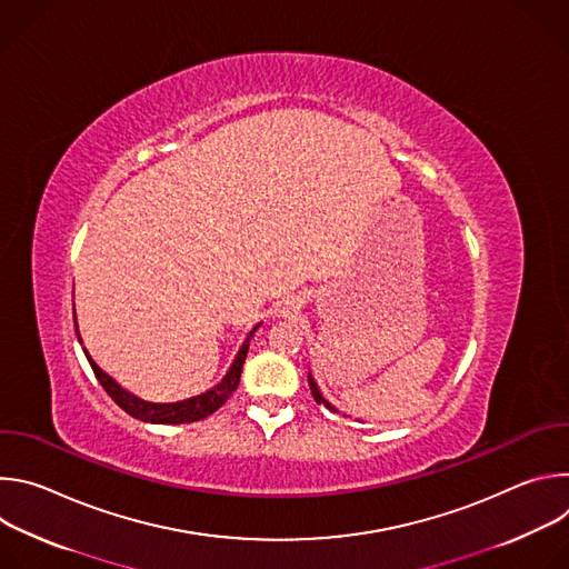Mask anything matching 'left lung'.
<instances>
[{"label": "left lung", "mask_w": 569, "mask_h": 569, "mask_svg": "<svg viewBox=\"0 0 569 569\" xmlns=\"http://www.w3.org/2000/svg\"><path fill=\"white\" fill-rule=\"evenodd\" d=\"M308 385H310V391H312V398L317 400V405H321V402H323V405H327V408H329V410H333V412H336V408H331V402H327V400H323V398H321V393H319V389H317L315 380L310 378V373H308Z\"/></svg>", "instance_id": "8db88e82"}]
</instances>
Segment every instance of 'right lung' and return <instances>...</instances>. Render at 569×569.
<instances>
[{"instance_id":"right-lung-1","label":"right lung","mask_w":569,"mask_h":569,"mask_svg":"<svg viewBox=\"0 0 569 569\" xmlns=\"http://www.w3.org/2000/svg\"><path fill=\"white\" fill-rule=\"evenodd\" d=\"M257 331V329H254ZM254 331L248 336V340L242 342L229 373L222 378L220 385H216L211 391L182 400V402H146L137 396H132L130 391L121 389L108 373H103L99 369V365L88 356L94 376L99 378V382L103 385V389L110 393V398L119 405L121 410H126L130 417L146 421V423H164V426H178V423H193V421H202L209 415H213L218 408L227 402V398L236 391L238 382H240V371H242V362L248 358V349H250V338L254 336ZM78 333V331H76Z\"/></svg>"}]
</instances>
